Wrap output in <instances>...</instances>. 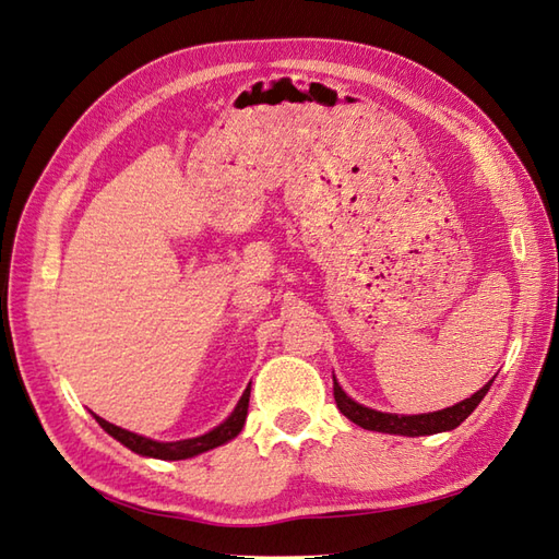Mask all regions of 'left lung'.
Returning a JSON list of instances; mask_svg holds the SVG:
<instances>
[{"label":"left lung","mask_w":559,"mask_h":559,"mask_svg":"<svg viewBox=\"0 0 559 559\" xmlns=\"http://www.w3.org/2000/svg\"><path fill=\"white\" fill-rule=\"evenodd\" d=\"M493 382H488L484 389L474 393L472 399H465L462 403L445 407V411L439 413H427V415H391V413H379L372 411V407H365L348 399L342 391V386L336 384L334 379V401L336 407L342 411L350 421H356L358 427L370 429V431H384V433H401V437H427V433H439V431H451L460 427L465 421L474 407L481 403V399L491 389Z\"/></svg>","instance_id":"obj_1"}]
</instances>
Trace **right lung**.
Wrapping results in <instances>:
<instances>
[{"label":"right lung","mask_w":559,"mask_h":559,"mask_svg":"<svg viewBox=\"0 0 559 559\" xmlns=\"http://www.w3.org/2000/svg\"><path fill=\"white\" fill-rule=\"evenodd\" d=\"M249 396H251V386H247V391H243V396L239 399L235 413L229 415L221 427H215L213 431L203 433V437H197V439H187V441H173V443H158V441H152L146 437H140V433H132L128 429H120L116 425H111V421H106L102 417H97L99 425L111 433L114 439H118L122 445H128L130 451L140 453V455H146V457H158V460H185V457H194L203 451H211V448L221 445V443H227L229 439H235L237 433L241 431L243 421H247V413H249Z\"/></svg>","instance_id":"1"}]
</instances>
